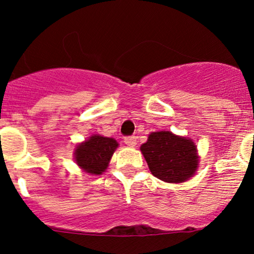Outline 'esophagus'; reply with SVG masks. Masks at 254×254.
<instances>
[{
    "label": "esophagus",
    "mask_w": 254,
    "mask_h": 254,
    "mask_svg": "<svg viewBox=\"0 0 254 254\" xmlns=\"http://www.w3.org/2000/svg\"><path fill=\"white\" fill-rule=\"evenodd\" d=\"M124 142L125 144H127L129 147H135L137 144V138L135 136H127L124 138Z\"/></svg>",
    "instance_id": "obj_1"
}]
</instances>
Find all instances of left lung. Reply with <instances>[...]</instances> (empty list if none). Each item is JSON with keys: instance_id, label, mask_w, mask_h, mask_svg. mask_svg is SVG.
I'll return each instance as SVG.
<instances>
[{"instance_id": "left-lung-1", "label": "left lung", "mask_w": 254, "mask_h": 254, "mask_svg": "<svg viewBox=\"0 0 254 254\" xmlns=\"http://www.w3.org/2000/svg\"><path fill=\"white\" fill-rule=\"evenodd\" d=\"M148 167L154 177L166 183H184L196 173L199 157L190 138L171 131H156L141 145Z\"/></svg>"}]
</instances>
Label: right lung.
Masks as SVG:
<instances>
[{
	"label": "right lung",
	"instance_id": "obj_1",
	"mask_svg": "<svg viewBox=\"0 0 254 254\" xmlns=\"http://www.w3.org/2000/svg\"><path fill=\"white\" fill-rule=\"evenodd\" d=\"M117 147L118 143L115 138L93 135L76 145L74 153L75 161L84 172L99 176L106 171Z\"/></svg>",
	"mask_w": 254,
	"mask_h": 254
}]
</instances>
